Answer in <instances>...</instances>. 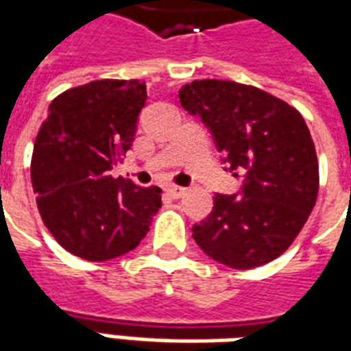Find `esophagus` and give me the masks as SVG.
<instances>
[{
	"label": "esophagus",
	"instance_id": "esophagus-1",
	"mask_svg": "<svg viewBox=\"0 0 351 351\" xmlns=\"http://www.w3.org/2000/svg\"><path fill=\"white\" fill-rule=\"evenodd\" d=\"M167 193L171 197L178 199L186 193V188H182V186H167Z\"/></svg>",
	"mask_w": 351,
	"mask_h": 351
}]
</instances>
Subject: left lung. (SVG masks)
<instances>
[{
	"label": "left lung",
	"mask_w": 351,
	"mask_h": 351,
	"mask_svg": "<svg viewBox=\"0 0 351 351\" xmlns=\"http://www.w3.org/2000/svg\"><path fill=\"white\" fill-rule=\"evenodd\" d=\"M223 152L229 171H244L243 197L214 195L213 213L193 226L208 258L254 269L282 256L316 205L319 171L301 112L286 101L233 80H193L178 92Z\"/></svg>",
	"instance_id": "8db88e82"
}]
</instances>
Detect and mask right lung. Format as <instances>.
I'll return each mask as SVG.
<instances>
[{
	"label": "right lung",
	"mask_w": 351,
	"mask_h": 351,
	"mask_svg": "<svg viewBox=\"0 0 351 351\" xmlns=\"http://www.w3.org/2000/svg\"><path fill=\"white\" fill-rule=\"evenodd\" d=\"M146 103L141 80H93L52 99L32 156L37 208L58 244L88 261L137 248L161 206L158 186L141 188L108 171L135 138Z\"/></svg>",
	"instance_id": "1"
}]
</instances>
